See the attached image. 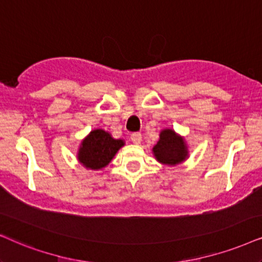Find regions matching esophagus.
I'll return each instance as SVG.
<instances>
[{
    "label": "esophagus",
    "instance_id": "esophagus-1",
    "mask_svg": "<svg viewBox=\"0 0 262 262\" xmlns=\"http://www.w3.org/2000/svg\"><path fill=\"white\" fill-rule=\"evenodd\" d=\"M130 140L134 142V144H140L141 142V134L139 132H135V133H132Z\"/></svg>",
    "mask_w": 262,
    "mask_h": 262
}]
</instances>
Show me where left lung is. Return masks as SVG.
<instances>
[{"label":"left lung","mask_w":262,"mask_h":262,"mask_svg":"<svg viewBox=\"0 0 262 262\" xmlns=\"http://www.w3.org/2000/svg\"><path fill=\"white\" fill-rule=\"evenodd\" d=\"M154 154L161 163L174 165L186 158L187 150L183 138L171 129H164L161 132L160 141L155 145Z\"/></svg>","instance_id":"obj_1"}]
</instances>
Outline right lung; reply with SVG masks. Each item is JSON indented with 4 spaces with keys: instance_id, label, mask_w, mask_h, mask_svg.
<instances>
[{
    "instance_id": "obj_1",
    "label": "right lung",
    "mask_w": 262,
    "mask_h": 262,
    "mask_svg": "<svg viewBox=\"0 0 262 262\" xmlns=\"http://www.w3.org/2000/svg\"><path fill=\"white\" fill-rule=\"evenodd\" d=\"M123 145V140L114 139L102 129H95L82 141L78 160L89 169H101L110 163Z\"/></svg>"
}]
</instances>
